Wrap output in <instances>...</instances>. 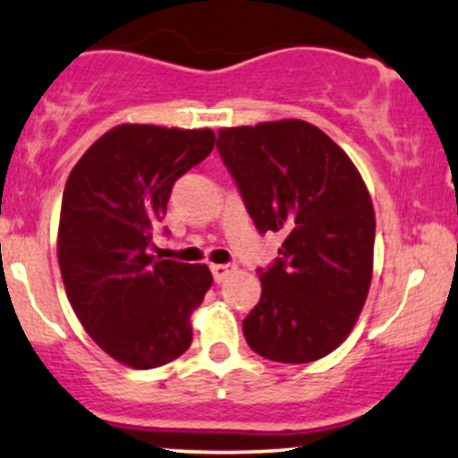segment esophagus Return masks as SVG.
<instances>
[{
	"label": "esophagus",
	"mask_w": 458,
	"mask_h": 458,
	"mask_svg": "<svg viewBox=\"0 0 458 458\" xmlns=\"http://www.w3.org/2000/svg\"><path fill=\"white\" fill-rule=\"evenodd\" d=\"M233 273V267L231 264H211V275H214V282H225L229 275Z\"/></svg>",
	"instance_id": "34e87169"
}]
</instances>
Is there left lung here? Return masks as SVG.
Segmentation results:
<instances>
[{
    "mask_svg": "<svg viewBox=\"0 0 458 458\" xmlns=\"http://www.w3.org/2000/svg\"><path fill=\"white\" fill-rule=\"evenodd\" d=\"M216 148L259 233L286 235L258 270L262 297L242 321L249 347L290 365L327 356L371 286L376 216L360 172L303 120L220 129Z\"/></svg>",
    "mask_w": 458,
    "mask_h": 458,
    "instance_id": "obj_1",
    "label": "left lung"
}]
</instances>
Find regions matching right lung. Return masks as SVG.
Here are the masks:
<instances>
[{
    "mask_svg": "<svg viewBox=\"0 0 458 458\" xmlns=\"http://www.w3.org/2000/svg\"><path fill=\"white\" fill-rule=\"evenodd\" d=\"M214 141L209 129L122 124L67 179L58 223L63 284L87 334L122 365L155 369L190 347V317L214 282L209 268L155 259L148 249L174 181Z\"/></svg>",
    "mask_w": 458,
    "mask_h": 458,
    "instance_id": "1",
    "label": "right lung"
}]
</instances>
